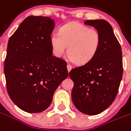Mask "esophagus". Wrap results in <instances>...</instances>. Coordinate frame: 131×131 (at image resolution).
<instances>
[{"instance_id": "34e87169", "label": "esophagus", "mask_w": 131, "mask_h": 131, "mask_svg": "<svg viewBox=\"0 0 131 131\" xmlns=\"http://www.w3.org/2000/svg\"><path fill=\"white\" fill-rule=\"evenodd\" d=\"M72 67L70 65V64H67V69H68V71H69V72H70V70L72 69Z\"/></svg>"}]
</instances>
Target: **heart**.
<instances>
[{
    "label": "heart",
    "mask_w": 131,
    "mask_h": 131,
    "mask_svg": "<svg viewBox=\"0 0 131 131\" xmlns=\"http://www.w3.org/2000/svg\"><path fill=\"white\" fill-rule=\"evenodd\" d=\"M53 54L62 56L66 51L70 59L77 64H84L97 54L102 43V37L97 29L79 22H70L62 26L59 33L51 36Z\"/></svg>",
    "instance_id": "b5f03b06"
}]
</instances>
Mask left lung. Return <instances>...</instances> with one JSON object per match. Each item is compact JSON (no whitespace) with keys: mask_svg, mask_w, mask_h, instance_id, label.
Returning a JSON list of instances; mask_svg holds the SVG:
<instances>
[{"mask_svg":"<svg viewBox=\"0 0 131 131\" xmlns=\"http://www.w3.org/2000/svg\"><path fill=\"white\" fill-rule=\"evenodd\" d=\"M100 33L102 43L90 61L72 69L69 76L74 82L72 100L80 112L97 115L115 100L123 77L121 47L110 24L105 20H86Z\"/></svg>","mask_w":131,"mask_h":131,"instance_id":"obj_1","label":"left lung"}]
</instances>
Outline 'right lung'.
Instances as JSON below:
<instances>
[{
  "instance_id": "right-lung-1",
  "label": "right lung",
  "mask_w": 131,
  "mask_h": 131,
  "mask_svg": "<svg viewBox=\"0 0 131 131\" xmlns=\"http://www.w3.org/2000/svg\"><path fill=\"white\" fill-rule=\"evenodd\" d=\"M54 27L51 18L31 16L9 39L4 67L6 89L12 102L26 112L47 109L69 75L67 62L53 55L50 39Z\"/></svg>"
}]
</instances>
